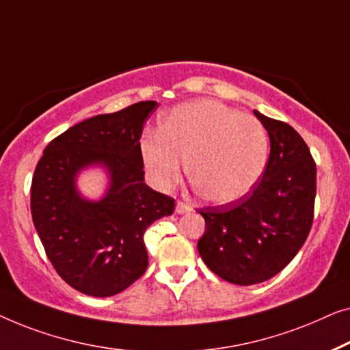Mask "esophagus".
Instances as JSON below:
<instances>
[{
	"mask_svg": "<svg viewBox=\"0 0 350 350\" xmlns=\"http://www.w3.org/2000/svg\"><path fill=\"white\" fill-rule=\"evenodd\" d=\"M190 206L184 203V201H177L176 203V213L177 214H185V213H190Z\"/></svg>",
	"mask_w": 350,
	"mask_h": 350,
	"instance_id": "esophagus-1",
	"label": "esophagus"
}]
</instances>
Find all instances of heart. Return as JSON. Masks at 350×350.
<instances>
[{"instance_id": "1", "label": "heart", "mask_w": 350, "mask_h": 350, "mask_svg": "<svg viewBox=\"0 0 350 350\" xmlns=\"http://www.w3.org/2000/svg\"><path fill=\"white\" fill-rule=\"evenodd\" d=\"M141 159L160 189L180 179L189 160V179L201 198L231 203L247 195L262 177L268 135L252 116L213 100L184 103L171 109L141 139Z\"/></svg>"}]
</instances>
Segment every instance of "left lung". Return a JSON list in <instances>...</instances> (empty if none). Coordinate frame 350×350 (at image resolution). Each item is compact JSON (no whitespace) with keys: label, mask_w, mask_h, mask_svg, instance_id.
<instances>
[{"label":"left lung","mask_w":350,"mask_h":350,"mask_svg":"<svg viewBox=\"0 0 350 350\" xmlns=\"http://www.w3.org/2000/svg\"><path fill=\"white\" fill-rule=\"evenodd\" d=\"M271 150L252 191L222 206L198 209L206 231L198 252L226 282L254 285L271 279L298 254L311 231L316 161L301 136L285 122L254 111Z\"/></svg>","instance_id":"8db88e82"}]
</instances>
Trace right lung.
Masks as SVG:
<instances>
[{"mask_svg": "<svg viewBox=\"0 0 350 350\" xmlns=\"http://www.w3.org/2000/svg\"><path fill=\"white\" fill-rule=\"evenodd\" d=\"M155 101L95 116L49 142L31 180V215L47 258L68 285L90 297L124 292L146 273L144 233L174 213V198L144 184L139 139ZM110 168L111 189L98 204L77 195L87 164Z\"/></svg>", "mask_w": 350, "mask_h": 350, "instance_id": "right-lung-1", "label": "right lung"}]
</instances>
